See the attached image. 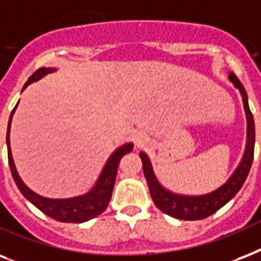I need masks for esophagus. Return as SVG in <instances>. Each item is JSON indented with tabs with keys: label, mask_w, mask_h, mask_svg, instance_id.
Returning a JSON list of instances; mask_svg holds the SVG:
<instances>
[{
	"label": "esophagus",
	"mask_w": 261,
	"mask_h": 261,
	"mask_svg": "<svg viewBox=\"0 0 261 261\" xmlns=\"http://www.w3.org/2000/svg\"><path fill=\"white\" fill-rule=\"evenodd\" d=\"M145 143H147V137H145L144 133L137 132L136 135H135V144H136L137 147H143Z\"/></svg>",
	"instance_id": "obj_1"
}]
</instances>
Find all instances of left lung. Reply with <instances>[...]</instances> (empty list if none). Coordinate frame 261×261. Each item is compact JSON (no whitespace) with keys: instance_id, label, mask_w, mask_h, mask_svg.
<instances>
[{"instance_id":"left-lung-1","label":"left lung","mask_w":261,"mask_h":261,"mask_svg":"<svg viewBox=\"0 0 261 261\" xmlns=\"http://www.w3.org/2000/svg\"><path fill=\"white\" fill-rule=\"evenodd\" d=\"M229 80L233 84L242 96L244 103V110L246 116V144L245 151L242 155L241 161L238 163L237 169L229 177L223 185L217 188L215 191L204 195L191 196V195H179L174 192L169 191L159 182L156 175L153 173L152 163L149 161L148 155L144 151H140L141 162H143V171L144 177L148 184L149 193L153 200V204L162 211V213L175 218V219H182V221H199L204 218L213 215L227 204L234 196L237 195L238 191L241 189L246 177L249 174L250 166L253 162V151H254V121L253 116L250 113L249 105H248V95L238 80L237 76L230 72Z\"/></svg>"}]
</instances>
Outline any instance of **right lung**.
Here are the masks:
<instances>
[{"instance_id": "obj_1", "label": "right lung", "mask_w": 261, "mask_h": 261, "mask_svg": "<svg viewBox=\"0 0 261 261\" xmlns=\"http://www.w3.org/2000/svg\"><path fill=\"white\" fill-rule=\"evenodd\" d=\"M56 72L54 68H40L28 79L27 83L24 84L23 91L27 88L31 83L38 82L46 74ZM19 105V102H17ZM17 105L12 110L9 122H8V132H7V147H8V161H9V167H11L12 177L15 179L16 185L19 188V191L23 193L25 199L35 205L38 210L46 214L47 217L53 218L58 222H66V223H83L98 217L108 208L109 201L112 199L113 188L116 182L117 170H118V163L125 153L130 152L133 149V143H125L120 145L112 152L109 159L105 163L100 174H99L96 182L90 191L83 193V195L73 196V197H65V199H50L44 197L30 189V188L23 182V179L17 173V169L15 166V161L12 156L11 149V124L13 114H15Z\"/></svg>"}]
</instances>
